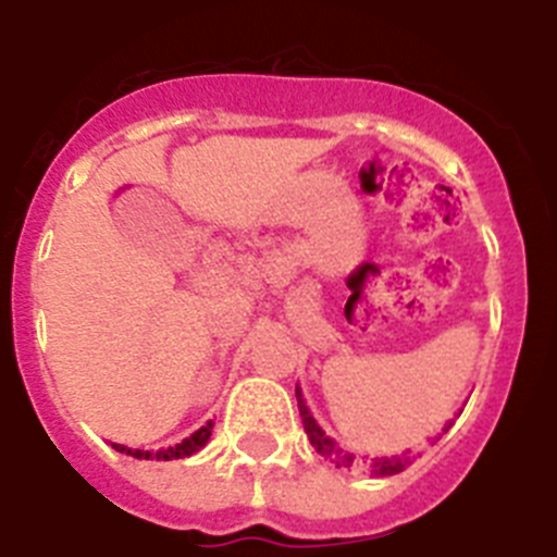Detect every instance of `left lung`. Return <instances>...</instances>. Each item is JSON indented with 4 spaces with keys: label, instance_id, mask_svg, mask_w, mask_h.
<instances>
[{
    "label": "left lung",
    "instance_id": "left-lung-1",
    "mask_svg": "<svg viewBox=\"0 0 557 557\" xmlns=\"http://www.w3.org/2000/svg\"><path fill=\"white\" fill-rule=\"evenodd\" d=\"M295 396H298V412H301L304 430H307V435H309V441H312L314 451H318V455H321V457H326L329 462H334L337 469H348V471L368 469V471H371V474H376V476H391V474H398V471H405L407 466H410V462H412L410 457H405V455H401V457H373L371 462L357 460V457L348 455L346 449H339V446L334 444L332 437H329L326 432L321 430V426L314 424V418L309 416L307 405H304L301 393L295 391Z\"/></svg>",
    "mask_w": 557,
    "mask_h": 557
}]
</instances>
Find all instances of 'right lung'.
Segmentation results:
<instances>
[{
    "label": "right lung",
    "mask_w": 557,
    "mask_h": 557,
    "mask_svg": "<svg viewBox=\"0 0 557 557\" xmlns=\"http://www.w3.org/2000/svg\"><path fill=\"white\" fill-rule=\"evenodd\" d=\"M211 421L206 426H200L198 432H195V435H189L186 437V441H181L178 446H170V449H161V451H141V449H125V446H116L113 444V449H120V451H125V455H131V457H145V460H150V457H156V460H178V457H189V455H195V451L198 449H203L206 446V441H209L211 437Z\"/></svg>",
    "instance_id": "obj_1"
}]
</instances>
